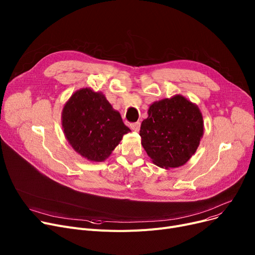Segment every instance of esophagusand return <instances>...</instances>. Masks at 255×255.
<instances>
[{"mask_svg":"<svg viewBox=\"0 0 255 255\" xmlns=\"http://www.w3.org/2000/svg\"><path fill=\"white\" fill-rule=\"evenodd\" d=\"M130 128H131L133 131L138 132V131H139V129H140V123H139V122L132 123V124H130Z\"/></svg>","mask_w":255,"mask_h":255,"instance_id":"1","label":"esophagus"}]
</instances>
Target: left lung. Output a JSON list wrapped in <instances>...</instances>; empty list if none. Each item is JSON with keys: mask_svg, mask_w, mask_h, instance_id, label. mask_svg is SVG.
Returning <instances> with one entry per match:
<instances>
[{"mask_svg": "<svg viewBox=\"0 0 255 255\" xmlns=\"http://www.w3.org/2000/svg\"><path fill=\"white\" fill-rule=\"evenodd\" d=\"M139 135L154 164L165 169L180 167L193 156L204 135L202 112L182 95L155 101Z\"/></svg>", "mask_w": 255, "mask_h": 255, "instance_id": "obj_1", "label": "left lung"}]
</instances>
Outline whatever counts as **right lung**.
<instances>
[{
  "label": "right lung",
  "mask_w": 255,
  "mask_h": 255,
  "mask_svg": "<svg viewBox=\"0 0 255 255\" xmlns=\"http://www.w3.org/2000/svg\"><path fill=\"white\" fill-rule=\"evenodd\" d=\"M62 128L72 149L92 162L109 158L131 130L101 92L83 88L63 107Z\"/></svg>",
  "instance_id": "1"
}]
</instances>
